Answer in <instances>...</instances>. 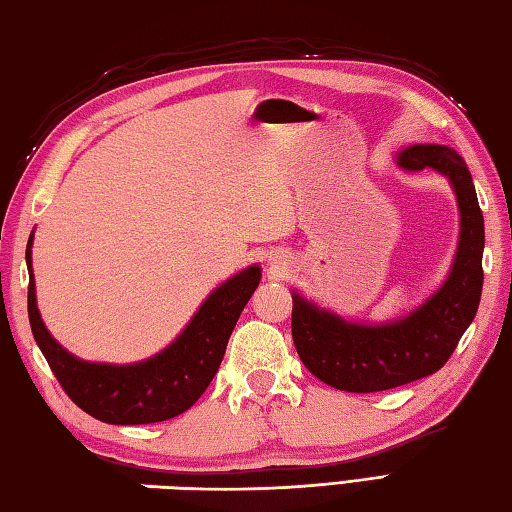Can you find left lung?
<instances>
[{
	"instance_id": "left-lung-1",
	"label": "left lung",
	"mask_w": 512,
	"mask_h": 512,
	"mask_svg": "<svg viewBox=\"0 0 512 512\" xmlns=\"http://www.w3.org/2000/svg\"><path fill=\"white\" fill-rule=\"evenodd\" d=\"M399 165L410 171L432 167L450 178L461 211L455 265L426 305L390 325L345 323L298 294L292 296L296 352L316 379L336 390L381 392L435 374L455 352L479 307L484 216L466 162L441 144H417L401 153Z\"/></svg>"
}]
</instances>
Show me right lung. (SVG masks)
<instances>
[{"instance_id": "obj_1", "label": "right lung", "mask_w": 512, "mask_h": 512, "mask_svg": "<svg viewBox=\"0 0 512 512\" xmlns=\"http://www.w3.org/2000/svg\"><path fill=\"white\" fill-rule=\"evenodd\" d=\"M26 263L31 267V243ZM258 281V267L229 278L202 303L176 343L136 365L84 363L62 350L37 312L33 269L28 278V321L48 368L77 408L113 426L156 423L178 417L202 397L220 368L229 336Z\"/></svg>"}]
</instances>
